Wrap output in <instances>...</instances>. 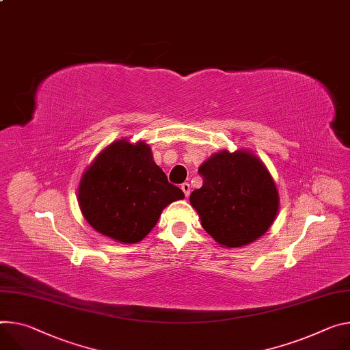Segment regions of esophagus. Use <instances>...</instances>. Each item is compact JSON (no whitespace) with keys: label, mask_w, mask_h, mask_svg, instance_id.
I'll list each match as a JSON object with an SVG mask.
<instances>
[{"label":"esophagus","mask_w":350,"mask_h":350,"mask_svg":"<svg viewBox=\"0 0 350 350\" xmlns=\"http://www.w3.org/2000/svg\"><path fill=\"white\" fill-rule=\"evenodd\" d=\"M181 189H183V193H184L185 197H189V193H191V187H189L188 183H183Z\"/></svg>","instance_id":"obj_1"}]
</instances>
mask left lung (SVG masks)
<instances>
[{
    "instance_id": "obj_1",
    "label": "left lung",
    "mask_w": 350,
    "mask_h": 350,
    "mask_svg": "<svg viewBox=\"0 0 350 350\" xmlns=\"http://www.w3.org/2000/svg\"><path fill=\"white\" fill-rule=\"evenodd\" d=\"M204 184L189 196L205 232L221 247L251 244L272 226L279 193L261 159L247 149L211 154L200 166Z\"/></svg>"
}]
</instances>
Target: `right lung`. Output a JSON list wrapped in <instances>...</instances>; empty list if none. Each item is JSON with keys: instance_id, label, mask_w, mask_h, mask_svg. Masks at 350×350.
Returning <instances> with one entry per match:
<instances>
[{"instance_id": "add662e5", "label": "right lung", "mask_w": 350, "mask_h": 350, "mask_svg": "<svg viewBox=\"0 0 350 350\" xmlns=\"http://www.w3.org/2000/svg\"><path fill=\"white\" fill-rule=\"evenodd\" d=\"M167 181L150 146L121 138L107 145L85 169L78 202L83 217L98 233L122 243H139L157 224L162 211L183 200Z\"/></svg>"}]
</instances>
